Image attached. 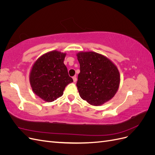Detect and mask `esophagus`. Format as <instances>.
<instances>
[{
	"label": "esophagus",
	"mask_w": 155,
	"mask_h": 155,
	"mask_svg": "<svg viewBox=\"0 0 155 155\" xmlns=\"http://www.w3.org/2000/svg\"><path fill=\"white\" fill-rule=\"evenodd\" d=\"M72 78H73V81H74V82H76V81H77L78 79H77L76 76H74Z\"/></svg>",
	"instance_id": "esophagus-1"
}]
</instances>
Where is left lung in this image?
Instances as JSON below:
<instances>
[{
  "label": "left lung",
  "instance_id": "1",
  "mask_svg": "<svg viewBox=\"0 0 155 155\" xmlns=\"http://www.w3.org/2000/svg\"><path fill=\"white\" fill-rule=\"evenodd\" d=\"M80 64L76 85L79 96L92 105L110 100L118 91L120 76L114 64L105 56L94 51L77 54Z\"/></svg>",
  "mask_w": 155,
  "mask_h": 155
}]
</instances>
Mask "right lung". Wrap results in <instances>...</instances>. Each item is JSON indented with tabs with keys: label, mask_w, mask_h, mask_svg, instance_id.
I'll return each instance as SVG.
<instances>
[{
	"label": "right lung",
	"mask_w": 155,
	"mask_h": 155,
	"mask_svg": "<svg viewBox=\"0 0 155 155\" xmlns=\"http://www.w3.org/2000/svg\"><path fill=\"white\" fill-rule=\"evenodd\" d=\"M66 54L52 51L43 55L33 65L30 82L37 96L43 100L51 102L63 94L65 87L73 82L64 64Z\"/></svg>",
	"instance_id": "add662e5"
}]
</instances>
